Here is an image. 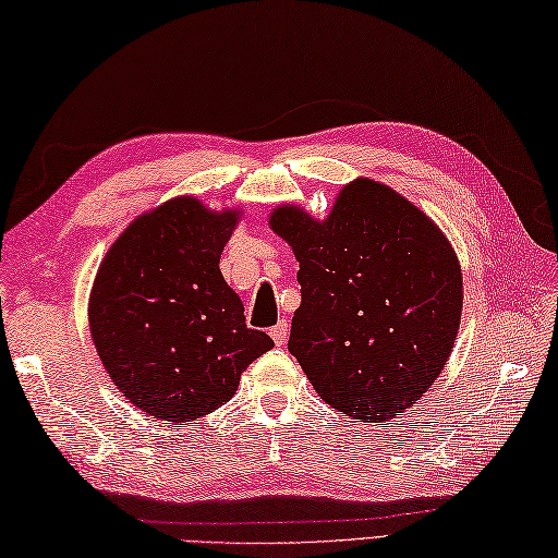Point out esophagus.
<instances>
[{
	"mask_svg": "<svg viewBox=\"0 0 558 558\" xmlns=\"http://www.w3.org/2000/svg\"><path fill=\"white\" fill-rule=\"evenodd\" d=\"M288 333H290L288 322H280L278 326L270 328V338H272V342H276V345H286Z\"/></svg>",
	"mask_w": 558,
	"mask_h": 558,
	"instance_id": "1",
	"label": "esophagus"
}]
</instances>
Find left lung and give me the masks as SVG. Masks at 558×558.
I'll list each match as a JSON object with an SVG mask.
<instances>
[{
	"instance_id": "8db88e82",
	"label": "left lung",
	"mask_w": 558,
	"mask_h": 558,
	"mask_svg": "<svg viewBox=\"0 0 558 558\" xmlns=\"http://www.w3.org/2000/svg\"><path fill=\"white\" fill-rule=\"evenodd\" d=\"M268 225L300 260L288 350L316 393L360 422L410 410L460 328V260L441 228L369 177L342 186L324 220L282 204Z\"/></svg>"
}]
</instances>
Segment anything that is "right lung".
Returning a JSON list of instances; mask_svg holds the SVG:
<instances>
[{
	"label": "right lung",
	"mask_w": 558,
	"mask_h": 558,
	"mask_svg": "<svg viewBox=\"0 0 558 558\" xmlns=\"http://www.w3.org/2000/svg\"><path fill=\"white\" fill-rule=\"evenodd\" d=\"M240 218V208L174 196L129 222L96 272L90 338L114 386L153 420L218 410L272 348L264 330L246 328L244 304L220 272Z\"/></svg>",
	"instance_id": "right-lung-1"
}]
</instances>
